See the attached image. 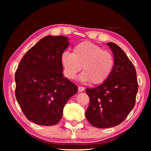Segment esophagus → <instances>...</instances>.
Returning <instances> with one entry per match:
<instances>
[{"instance_id":"1","label":"esophagus","mask_w":151,"mask_h":151,"mask_svg":"<svg viewBox=\"0 0 151 151\" xmlns=\"http://www.w3.org/2000/svg\"><path fill=\"white\" fill-rule=\"evenodd\" d=\"M85 88L83 87V86H78V92H83L85 91Z\"/></svg>"}]
</instances>
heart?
<instances>
[{
	"label": "heart",
	"mask_w": 151,
	"mask_h": 151,
	"mask_svg": "<svg viewBox=\"0 0 151 151\" xmlns=\"http://www.w3.org/2000/svg\"><path fill=\"white\" fill-rule=\"evenodd\" d=\"M60 61L66 77L75 79L83 66V72L79 79L83 83L91 81L93 85L104 83L111 75L114 65V57L111 52L88 41L75 45L73 53L64 52Z\"/></svg>",
	"instance_id": "heart-1"
}]
</instances>
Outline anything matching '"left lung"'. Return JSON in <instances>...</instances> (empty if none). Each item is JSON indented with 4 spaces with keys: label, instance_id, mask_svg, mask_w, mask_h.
<instances>
[{
    "label": "left lung",
    "instance_id": "1",
    "mask_svg": "<svg viewBox=\"0 0 151 151\" xmlns=\"http://www.w3.org/2000/svg\"><path fill=\"white\" fill-rule=\"evenodd\" d=\"M114 55L111 75L101 85L86 88L90 103L85 116L92 126L100 129L121 124L134 108L138 91L137 72L125 52L113 42L107 43Z\"/></svg>",
    "mask_w": 151,
    "mask_h": 151
}]
</instances>
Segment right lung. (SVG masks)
<instances>
[{"mask_svg":"<svg viewBox=\"0 0 151 151\" xmlns=\"http://www.w3.org/2000/svg\"><path fill=\"white\" fill-rule=\"evenodd\" d=\"M63 36H47L27 51L15 73V96L29 121L42 126L60 121L78 86L64 77L61 55L69 45Z\"/></svg>","mask_w":151,"mask_h":151,"instance_id":"1","label":"right lung"}]
</instances>
